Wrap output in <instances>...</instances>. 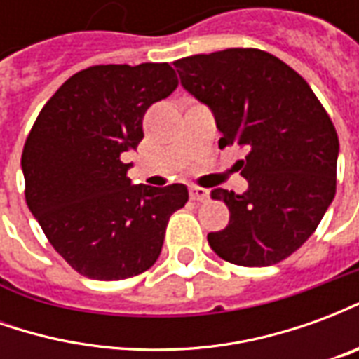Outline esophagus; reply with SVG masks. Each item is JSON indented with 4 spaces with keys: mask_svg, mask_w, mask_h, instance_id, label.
<instances>
[{
    "mask_svg": "<svg viewBox=\"0 0 359 359\" xmlns=\"http://www.w3.org/2000/svg\"><path fill=\"white\" fill-rule=\"evenodd\" d=\"M190 198H192L194 202H208V200H210V192H208L205 188L190 187Z\"/></svg>",
    "mask_w": 359,
    "mask_h": 359,
    "instance_id": "1",
    "label": "esophagus"
}]
</instances>
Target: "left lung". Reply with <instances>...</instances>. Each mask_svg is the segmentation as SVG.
<instances>
[{
	"instance_id": "8db88e82",
	"label": "left lung",
	"mask_w": 359,
	"mask_h": 359,
	"mask_svg": "<svg viewBox=\"0 0 359 359\" xmlns=\"http://www.w3.org/2000/svg\"><path fill=\"white\" fill-rule=\"evenodd\" d=\"M180 84L215 115L219 146L238 144L242 194L213 188L231 211L208 234L211 250L234 265L265 267L300 248L337 190L339 136L309 84L267 51L233 48L175 61Z\"/></svg>"
}]
</instances>
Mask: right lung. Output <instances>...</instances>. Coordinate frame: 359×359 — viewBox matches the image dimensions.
<instances>
[{
  "label": "right lung",
  "mask_w": 359,
  "mask_h": 359,
  "mask_svg": "<svg viewBox=\"0 0 359 359\" xmlns=\"http://www.w3.org/2000/svg\"><path fill=\"white\" fill-rule=\"evenodd\" d=\"M169 63L95 65L73 74L36 118L22 149L27 203L74 271L121 280L156 264L184 184H133L123 154L144 138L151 103L177 88Z\"/></svg>",
  "instance_id": "obj_1"
}]
</instances>
